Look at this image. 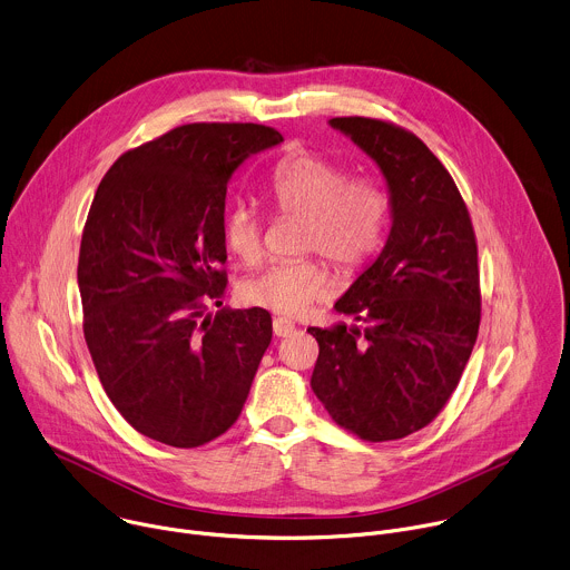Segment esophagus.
Wrapping results in <instances>:
<instances>
[{
	"label": "esophagus",
	"instance_id": "obj_1",
	"mask_svg": "<svg viewBox=\"0 0 570 570\" xmlns=\"http://www.w3.org/2000/svg\"><path fill=\"white\" fill-rule=\"evenodd\" d=\"M272 327H274V334H276V336H292V332L296 330V325H294L292 321L283 318V316H276L274 323H272Z\"/></svg>",
	"mask_w": 570,
	"mask_h": 570
}]
</instances>
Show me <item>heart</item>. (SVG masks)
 <instances>
[{
	"instance_id": "heart-1",
	"label": "heart",
	"mask_w": 570,
	"mask_h": 570,
	"mask_svg": "<svg viewBox=\"0 0 570 570\" xmlns=\"http://www.w3.org/2000/svg\"><path fill=\"white\" fill-rule=\"evenodd\" d=\"M269 197L283 215H298L296 252L330 258L341 272H357L384 247L391 204L373 181L348 173L316 153L283 157L269 175ZM222 238L240 263L256 265L265 249L258 210L236 199L224 213ZM330 267L318 256L274 263L240 285L245 303L283 316H298L332 292Z\"/></svg>"
}]
</instances>
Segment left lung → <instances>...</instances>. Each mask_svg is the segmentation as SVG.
I'll return each instance as SVG.
<instances>
[{"label":"left lung","instance_id":"left-lung-1","mask_svg":"<svg viewBox=\"0 0 570 570\" xmlns=\"http://www.w3.org/2000/svg\"><path fill=\"white\" fill-rule=\"evenodd\" d=\"M330 126L384 173L393 226L380 258L334 303L364 327L307 330L318 341L309 384L338 426L400 440L444 409L476 344V234L456 181L413 132L368 117Z\"/></svg>","mask_w":570,"mask_h":570}]
</instances>
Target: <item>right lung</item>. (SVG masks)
Masks as SVG:
<instances>
[{
  "label": "right lung",
  "mask_w": 570,
  "mask_h": 570,
  "mask_svg": "<svg viewBox=\"0 0 570 570\" xmlns=\"http://www.w3.org/2000/svg\"><path fill=\"white\" fill-rule=\"evenodd\" d=\"M281 141L258 124H186L98 184L78 256L82 332L111 404L157 442L193 449L229 431L272 344L263 307L204 312L226 289V184Z\"/></svg>",
  "instance_id": "right-lung-1"
}]
</instances>
